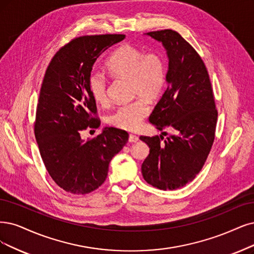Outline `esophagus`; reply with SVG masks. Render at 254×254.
I'll return each mask as SVG.
<instances>
[{"mask_svg":"<svg viewBox=\"0 0 254 254\" xmlns=\"http://www.w3.org/2000/svg\"><path fill=\"white\" fill-rule=\"evenodd\" d=\"M139 140V137L138 136H136V135H133V134H130L129 136H128V142H130V143H134V142H137Z\"/></svg>","mask_w":254,"mask_h":254,"instance_id":"34e87169","label":"esophagus"}]
</instances>
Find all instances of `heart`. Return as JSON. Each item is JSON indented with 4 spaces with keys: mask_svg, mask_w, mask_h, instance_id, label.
Listing matches in <instances>:
<instances>
[{
    "mask_svg": "<svg viewBox=\"0 0 254 254\" xmlns=\"http://www.w3.org/2000/svg\"><path fill=\"white\" fill-rule=\"evenodd\" d=\"M109 72L116 78L128 79L130 92L139 98L118 107L109 116V124L120 129L135 130L148 114V101L160 97L165 86L166 68L163 56L156 51L144 53L132 45H122L106 62ZM92 98L99 105L108 103V79L100 72L93 71L89 76Z\"/></svg>",
    "mask_w": 254,
    "mask_h": 254,
    "instance_id": "b5f03b06",
    "label": "heart"
}]
</instances>
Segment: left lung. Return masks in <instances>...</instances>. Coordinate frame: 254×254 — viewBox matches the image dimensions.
Segmentation results:
<instances>
[{
  "mask_svg": "<svg viewBox=\"0 0 254 254\" xmlns=\"http://www.w3.org/2000/svg\"><path fill=\"white\" fill-rule=\"evenodd\" d=\"M146 34L162 43L168 58L167 89L148 120L175 134L165 140L162 135L140 136L149 147L141 172L148 184L173 190L191 182L202 170L214 140L218 111L207 69L190 43L171 29Z\"/></svg>",
  "mask_w": 254,
  "mask_h": 254,
  "instance_id": "obj_1",
  "label": "left lung"
}]
</instances>
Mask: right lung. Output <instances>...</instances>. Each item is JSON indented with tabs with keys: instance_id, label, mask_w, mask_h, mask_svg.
I'll return each instance as SVG.
<instances>
[{
	"instance_id": "right-lung-1",
	"label": "right lung",
	"mask_w": 254,
	"mask_h": 254,
	"mask_svg": "<svg viewBox=\"0 0 254 254\" xmlns=\"http://www.w3.org/2000/svg\"><path fill=\"white\" fill-rule=\"evenodd\" d=\"M125 34L84 35L55 53L46 70L37 102L34 134L52 180L73 194H86L106 181L109 164L128 140L124 129L105 127L84 141L80 134L97 128L96 102L89 76L98 56Z\"/></svg>"
}]
</instances>
